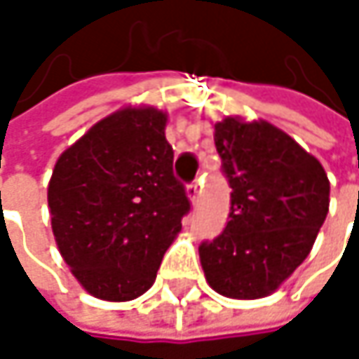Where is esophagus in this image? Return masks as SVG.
<instances>
[{
	"instance_id": "1",
	"label": "esophagus",
	"mask_w": 359,
	"mask_h": 359,
	"mask_svg": "<svg viewBox=\"0 0 359 359\" xmlns=\"http://www.w3.org/2000/svg\"><path fill=\"white\" fill-rule=\"evenodd\" d=\"M187 197L191 199V203H197V199H199V182L187 184Z\"/></svg>"
}]
</instances>
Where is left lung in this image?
<instances>
[{"mask_svg": "<svg viewBox=\"0 0 359 359\" xmlns=\"http://www.w3.org/2000/svg\"><path fill=\"white\" fill-rule=\"evenodd\" d=\"M222 172L233 189L229 222L199 245L210 287L231 299L274 293L308 257L328 214L323 164L266 120L226 116L214 124Z\"/></svg>", "mask_w": 359, "mask_h": 359, "instance_id": "obj_1", "label": "left lung"}]
</instances>
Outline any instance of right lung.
I'll return each instance as SVG.
<instances>
[{"instance_id": "add662e5", "label": "right lung", "mask_w": 359, "mask_h": 359, "mask_svg": "<svg viewBox=\"0 0 359 359\" xmlns=\"http://www.w3.org/2000/svg\"><path fill=\"white\" fill-rule=\"evenodd\" d=\"M166 122L154 106L120 108L55 162L51 231L74 278L97 299L143 295L191 208L172 172Z\"/></svg>"}]
</instances>
